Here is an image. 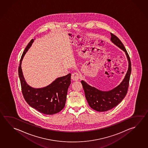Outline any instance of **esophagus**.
I'll list each match as a JSON object with an SVG mask.
<instances>
[{
    "mask_svg": "<svg viewBox=\"0 0 148 148\" xmlns=\"http://www.w3.org/2000/svg\"><path fill=\"white\" fill-rule=\"evenodd\" d=\"M71 79L73 81H78L80 79V75L78 73H74L71 75Z\"/></svg>",
    "mask_w": 148,
    "mask_h": 148,
    "instance_id": "esophagus-1",
    "label": "esophagus"
}]
</instances>
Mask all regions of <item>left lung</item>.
<instances>
[{"label":"left lung","mask_w":148,"mask_h":148,"mask_svg":"<svg viewBox=\"0 0 148 148\" xmlns=\"http://www.w3.org/2000/svg\"><path fill=\"white\" fill-rule=\"evenodd\" d=\"M110 35L112 42L125 52L129 66L126 75L121 84L110 91H102L89 86L84 81H81L89 106L94 110L98 112H106L110 110L121 102L128 91L132 71L130 57L123 44L114 34L110 33Z\"/></svg>","instance_id":"8db88e82"}]
</instances>
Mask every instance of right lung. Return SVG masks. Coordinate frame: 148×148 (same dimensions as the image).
I'll list each match as a JSON object with an SVG mask.
<instances>
[{"label": "right lung", "mask_w": 148, "mask_h": 148, "mask_svg": "<svg viewBox=\"0 0 148 148\" xmlns=\"http://www.w3.org/2000/svg\"><path fill=\"white\" fill-rule=\"evenodd\" d=\"M34 41L32 39L22 55L18 68L22 93L27 103L38 112L46 115H53L64 108L66 101L68 89L71 84V74L59 77L48 86L35 89L29 86L24 80L21 62L24 55Z\"/></svg>", "instance_id": "right-lung-1"}]
</instances>
